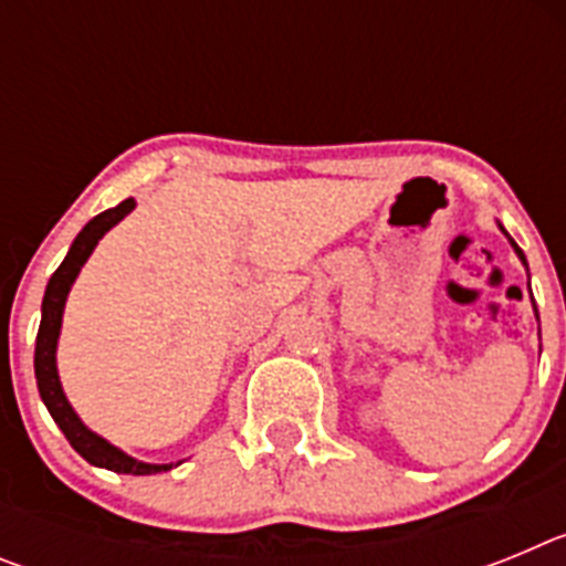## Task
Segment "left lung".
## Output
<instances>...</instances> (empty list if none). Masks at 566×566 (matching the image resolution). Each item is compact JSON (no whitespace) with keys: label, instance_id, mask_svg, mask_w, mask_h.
Returning a JSON list of instances; mask_svg holds the SVG:
<instances>
[{"label":"left lung","instance_id":"8db88e82","mask_svg":"<svg viewBox=\"0 0 566 566\" xmlns=\"http://www.w3.org/2000/svg\"><path fill=\"white\" fill-rule=\"evenodd\" d=\"M502 232H504V227H502ZM504 234H507V232H504ZM510 243H513V240H510ZM513 249H516V254H518V258H522V263H524V266H527V260H524V252H522V249H518L516 243H513ZM536 317H538V312H536Z\"/></svg>","mask_w":566,"mask_h":566}]
</instances>
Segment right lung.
Instances as JSON below:
<instances>
[{"mask_svg":"<svg viewBox=\"0 0 566 566\" xmlns=\"http://www.w3.org/2000/svg\"><path fill=\"white\" fill-rule=\"evenodd\" d=\"M133 209H135V201L133 198H127V201H122L118 207L96 214V218H93V221L76 234L67 258L62 260V266L53 272L48 289H44L42 323H39L36 357H33V365H36V385H39V394H42V402L48 405L53 422L62 428L67 442L73 444V451L82 453V457L87 459L90 464H96V468L115 470V473H133V476H149V473H164V470H169L172 464L138 462V459L118 451V448L109 444L107 439H102L98 433L90 431L87 424L78 419V413L73 411V405L67 402V397H64L62 382H59V368H56V343H59V332H62V314H64V303H67L70 286H73V280L78 277L82 266L87 263L90 254H93V249L98 247V240H102L115 223L124 221Z\"/></svg>","mask_w":566,"mask_h":566,"instance_id":"1","label":"right lung"}]
</instances>
